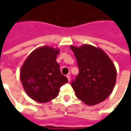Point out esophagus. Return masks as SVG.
<instances>
[{
    "label": "esophagus",
    "instance_id": "esophagus-1",
    "mask_svg": "<svg viewBox=\"0 0 131 131\" xmlns=\"http://www.w3.org/2000/svg\"><path fill=\"white\" fill-rule=\"evenodd\" d=\"M67 78L68 79V81H70V80H71V77H70V74H69L67 75Z\"/></svg>",
    "mask_w": 131,
    "mask_h": 131
}]
</instances>
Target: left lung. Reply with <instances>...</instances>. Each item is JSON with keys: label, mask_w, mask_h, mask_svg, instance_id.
<instances>
[{"label": "left lung", "mask_w": 131, "mask_h": 131, "mask_svg": "<svg viewBox=\"0 0 131 131\" xmlns=\"http://www.w3.org/2000/svg\"><path fill=\"white\" fill-rule=\"evenodd\" d=\"M71 49L79 69L71 82L76 96L88 105L104 101L115 85L116 70L112 61L102 49L91 45L71 46Z\"/></svg>", "instance_id": "8db88e82"}]
</instances>
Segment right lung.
I'll list each match as a JSON object with an SVG mask.
<instances>
[{
  "mask_svg": "<svg viewBox=\"0 0 131 131\" xmlns=\"http://www.w3.org/2000/svg\"><path fill=\"white\" fill-rule=\"evenodd\" d=\"M59 53V49L42 46L34 50L21 66V84L27 95L35 101H50L58 95L60 87L68 82L67 78L61 74L56 61Z\"/></svg>",
  "mask_w": 131,
  "mask_h": 131,
  "instance_id": "obj_1",
  "label": "right lung"
}]
</instances>
